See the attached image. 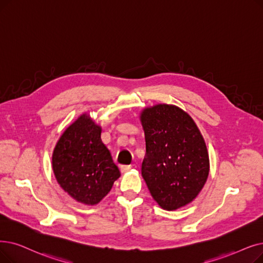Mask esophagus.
Instances as JSON below:
<instances>
[{
  "label": "esophagus",
  "mask_w": 263,
  "mask_h": 263,
  "mask_svg": "<svg viewBox=\"0 0 263 263\" xmlns=\"http://www.w3.org/2000/svg\"><path fill=\"white\" fill-rule=\"evenodd\" d=\"M131 165H121L120 166V171H121V173H125V172H128V171H130L131 170Z\"/></svg>",
  "instance_id": "obj_1"
}]
</instances>
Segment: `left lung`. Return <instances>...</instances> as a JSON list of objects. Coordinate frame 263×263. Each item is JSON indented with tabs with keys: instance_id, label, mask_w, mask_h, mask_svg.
<instances>
[{
	"instance_id": "left-lung-1",
	"label": "left lung",
	"mask_w": 263,
	"mask_h": 263,
	"mask_svg": "<svg viewBox=\"0 0 263 263\" xmlns=\"http://www.w3.org/2000/svg\"><path fill=\"white\" fill-rule=\"evenodd\" d=\"M146 155L142 176L154 200L166 211L191 203L206 182L210 159L196 122L175 105L157 104L141 112Z\"/></svg>"
}]
</instances>
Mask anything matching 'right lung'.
Returning a JSON list of instances; mask_svg holds the SVG:
<instances>
[{"label": "right lung", "instance_id": "obj_1", "mask_svg": "<svg viewBox=\"0 0 263 263\" xmlns=\"http://www.w3.org/2000/svg\"><path fill=\"white\" fill-rule=\"evenodd\" d=\"M102 128L83 114L68 127L52 153V170L60 187L77 202L96 205L110 191L120 176Z\"/></svg>", "mask_w": 263, "mask_h": 263}]
</instances>
